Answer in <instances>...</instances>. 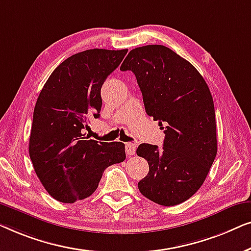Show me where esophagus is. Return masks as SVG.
<instances>
[{"label":"esophagus","mask_w":251,"mask_h":251,"mask_svg":"<svg viewBox=\"0 0 251 251\" xmlns=\"http://www.w3.org/2000/svg\"><path fill=\"white\" fill-rule=\"evenodd\" d=\"M125 151L128 156H133L136 151V143H126L125 144Z\"/></svg>","instance_id":"esophagus-1"}]
</instances>
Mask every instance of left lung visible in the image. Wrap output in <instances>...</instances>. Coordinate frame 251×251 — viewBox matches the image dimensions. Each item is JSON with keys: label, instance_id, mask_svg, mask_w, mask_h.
I'll list each match as a JSON object with an SVG mask.
<instances>
[{"label": "left lung", "instance_id": "1", "mask_svg": "<svg viewBox=\"0 0 251 251\" xmlns=\"http://www.w3.org/2000/svg\"><path fill=\"white\" fill-rule=\"evenodd\" d=\"M121 70L134 73L147 114L165 125L161 149L148 143L136 149L149 164L140 192L161 206L184 202L202 185L217 153L209 87L188 60L164 45L133 49Z\"/></svg>", "mask_w": 251, "mask_h": 251}]
</instances>
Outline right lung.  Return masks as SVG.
<instances>
[{"mask_svg": "<svg viewBox=\"0 0 251 251\" xmlns=\"http://www.w3.org/2000/svg\"><path fill=\"white\" fill-rule=\"evenodd\" d=\"M127 50L92 49L60 63L44 84L34 109L29 157L49 195L65 203L90 197L104 169L124 161L125 144L82 137L99 118L101 87Z\"/></svg>", "mask_w": 251, "mask_h": 251, "instance_id": "add662e5", "label": "right lung"}]
</instances>
